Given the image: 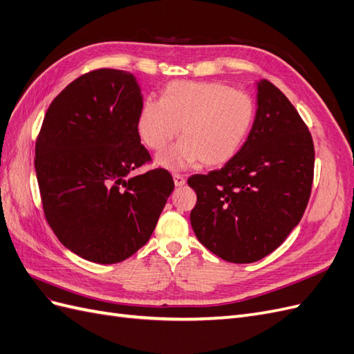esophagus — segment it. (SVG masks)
Returning <instances> with one entry per match:
<instances>
[{
	"mask_svg": "<svg viewBox=\"0 0 354 354\" xmlns=\"http://www.w3.org/2000/svg\"><path fill=\"white\" fill-rule=\"evenodd\" d=\"M173 178H174V185L177 187H181L186 185V177L183 174H173Z\"/></svg>",
	"mask_w": 354,
	"mask_h": 354,
	"instance_id": "obj_1",
	"label": "esophagus"
}]
</instances>
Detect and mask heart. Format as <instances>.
I'll use <instances>...</instances> for the list:
<instances>
[{
	"label": "heart",
	"instance_id": "heart-1",
	"mask_svg": "<svg viewBox=\"0 0 354 354\" xmlns=\"http://www.w3.org/2000/svg\"><path fill=\"white\" fill-rule=\"evenodd\" d=\"M252 118L251 99L226 84L176 81L167 85L160 102L143 104L137 130L149 147L159 151L184 127L183 142L159 153V165L183 169L199 159L205 167H218L239 152Z\"/></svg>",
	"mask_w": 354,
	"mask_h": 354
}]
</instances>
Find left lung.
I'll return each mask as SVG.
<instances>
[{"label":"left lung","mask_w":354,"mask_h":354,"mask_svg":"<svg viewBox=\"0 0 354 354\" xmlns=\"http://www.w3.org/2000/svg\"><path fill=\"white\" fill-rule=\"evenodd\" d=\"M257 112L246 142L221 169L189 177L196 192L190 223L198 241L230 263L273 252L301 220L312 192L315 147L286 95L257 81Z\"/></svg>","instance_id":"obj_1"}]
</instances>
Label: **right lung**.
<instances>
[{"instance_id":"1","label":"right lung","mask_w":354,"mask_h":354,"mask_svg":"<svg viewBox=\"0 0 354 354\" xmlns=\"http://www.w3.org/2000/svg\"><path fill=\"white\" fill-rule=\"evenodd\" d=\"M143 95L133 73L97 69L53 100L35 146L50 227L69 251L113 264L152 236L174 181L164 168L133 173L151 155L137 130Z\"/></svg>"}]
</instances>
